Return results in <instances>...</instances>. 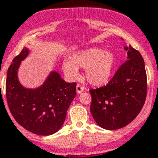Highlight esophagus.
<instances>
[{"label": "esophagus", "mask_w": 158, "mask_h": 158, "mask_svg": "<svg viewBox=\"0 0 158 158\" xmlns=\"http://www.w3.org/2000/svg\"><path fill=\"white\" fill-rule=\"evenodd\" d=\"M85 90V89H84V87H82V86H81L80 85H77V93H78V94H80V93H81L82 92Z\"/></svg>", "instance_id": "34e87169"}]
</instances>
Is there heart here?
<instances>
[{
  "label": "heart",
  "mask_w": 158,
  "mask_h": 158,
  "mask_svg": "<svg viewBox=\"0 0 158 158\" xmlns=\"http://www.w3.org/2000/svg\"><path fill=\"white\" fill-rule=\"evenodd\" d=\"M116 57L110 51L100 47H91L75 53L70 61H64L62 70L67 77L75 80L79 76L78 68L85 69L86 80L93 86H104L112 77Z\"/></svg>",
  "instance_id": "b5f03b06"
}]
</instances>
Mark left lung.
Segmentation results:
<instances>
[{
    "instance_id": "obj_1",
    "label": "left lung",
    "mask_w": 158,
    "mask_h": 158,
    "mask_svg": "<svg viewBox=\"0 0 158 158\" xmlns=\"http://www.w3.org/2000/svg\"><path fill=\"white\" fill-rule=\"evenodd\" d=\"M127 61L106 86L91 89L90 111L100 127L117 130L127 126L139 115L146 100V73L140 53L124 47Z\"/></svg>"
}]
</instances>
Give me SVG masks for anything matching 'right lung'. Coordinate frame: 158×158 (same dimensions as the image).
<instances>
[{
	"label": "right lung",
	"instance_id": "obj_1",
	"mask_svg": "<svg viewBox=\"0 0 158 158\" xmlns=\"http://www.w3.org/2000/svg\"><path fill=\"white\" fill-rule=\"evenodd\" d=\"M27 47L12 60L7 73L6 98L16 122L32 133L47 136L59 131L67 110L76 96V83H67L57 71H51L41 85L29 89L21 85L18 70L28 56Z\"/></svg>",
	"mask_w": 158,
	"mask_h": 158
}]
</instances>
